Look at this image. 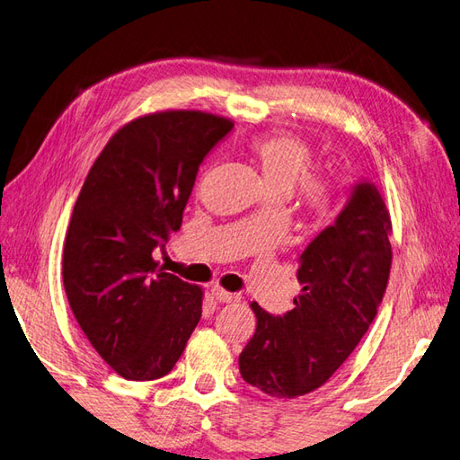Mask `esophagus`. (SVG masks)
Segmentation results:
<instances>
[{"mask_svg":"<svg viewBox=\"0 0 460 460\" xmlns=\"http://www.w3.org/2000/svg\"><path fill=\"white\" fill-rule=\"evenodd\" d=\"M212 296L217 297L220 304H232V302H238V299H240L238 294H230V292H226V289H222L220 286L212 288Z\"/></svg>","mask_w":460,"mask_h":460,"instance_id":"34e87169","label":"esophagus"}]
</instances>
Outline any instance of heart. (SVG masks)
I'll return each instance as SVG.
<instances>
[{"mask_svg":"<svg viewBox=\"0 0 460 460\" xmlns=\"http://www.w3.org/2000/svg\"><path fill=\"white\" fill-rule=\"evenodd\" d=\"M250 151L264 176L270 192L292 194L299 184L305 206L315 214H325L332 204L330 184L317 176H307L312 168V148L292 135H261L250 143Z\"/></svg>","mask_w":460,"mask_h":460,"instance_id":"obj_1","label":"heart"}]
</instances>
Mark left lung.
<instances>
[{"label": "left lung", "mask_w": 460, "mask_h": 460, "mask_svg": "<svg viewBox=\"0 0 460 460\" xmlns=\"http://www.w3.org/2000/svg\"><path fill=\"white\" fill-rule=\"evenodd\" d=\"M391 218L377 186L359 181L335 222L299 256L302 294L271 315L256 302V333L240 353L242 379L271 397L322 387L377 315L391 271Z\"/></svg>", "instance_id": "left-lung-1"}]
</instances>
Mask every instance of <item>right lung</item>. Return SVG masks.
I'll return each mask as SVG.
<instances>
[{"label":"right lung","mask_w":460,"mask_h":460,"mask_svg":"<svg viewBox=\"0 0 460 460\" xmlns=\"http://www.w3.org/2000/svg\"><path fill=\"white\" fill-rule=\"evenodd\" d=\"M234 128L200 111L130 120L91 166L65 236L63 286L87 340L120 377L171 373L202 315V289L158 268L199 166Z\"/></svg>","instance_id":"obj_1"}]
</instances>
